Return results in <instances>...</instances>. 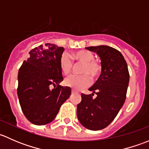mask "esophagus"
<instances>
[{
    "label": "esophagus",
    "mask_w": 149,
    "mask_h": 149,
    "mask_svg": "<svg viewBox=\"0 0 149 149\" xmlns=\"http://www.w3.org/2000/svg\"><path fill=\"white\" fill-rule=\"evenodd\" d=\"M71 93L72 94H79V93H78V91H76V90H74V89H72L71 90Z\"/></svg>",
    "instance_id": "34e87169"
}]
</instances>
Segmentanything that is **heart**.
I'll use <instances>...</instances> for the list:
<instances>
[{
    "instance_id": "heart-1",
    "label": "heart",
    "mask_w": 149,
    "mask_h": 149,
    "mask_svg": "<svg viewBox=\"0 0 149 149\" xmlns=\"http://www.w3.org/2000/svg\"><path fill=\"white\" fill-rule=\"evenodd\" d=\"M72 58L77 62L83 63L81 73L83 75H71L65 79L64 83L67 86L75 89H81L88 86L91 83V77L88 75H91L95 77L100 73V65L94 60V55L91 52L86 49L73 52ZM73 63L71 58L65 52L61 55L60 58V68L64 74L67 75L71 72Z\"/></svg>"
}]
</instances>
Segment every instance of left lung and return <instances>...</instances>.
Returning <instances> with one entry per match:
<instances>
[{
	"mask_svg": "<svg viewBox=\"0 0 149 149\" xmlns=\"http://www.w3.org/2000/svg\"><path fill=\"white\" fill-rule=\"evenodd\" d=\"M99 55L102 73L96 83L88 88L92 94H81L77 105V117L81 124L91 130L109 125L124 104L130 76L127 63L121 52L106 45L86 47ZM96 93L94 99L91 96Z\"/></svg>",
	"mask_w": 149,
	"mask_h": 149,
	"instance_id": "1",
	"label": "left lung"
}]
</instances>
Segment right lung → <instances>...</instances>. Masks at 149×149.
I'll return each mask as SVG.
<instances>
[{
  "label": "right lung",
  "instance_id": "right-lung-1",
  "mask_svg": "<svg viewBox=\"0 0 149 149\" xmlns=\"http://www.w3.org/2000/svg\"><path fill=\"white\" fill-rule=\"evenodd\" d=\"M64 49L49 43L38 46L29 52V58L19 68L18 97L23 113L33 124L51 123L71 94L70 87L59 86L63 80L60 58Z\"/></svg>",
  "mask_w": 149,
  "mask_h": 149
}]
</instances>
